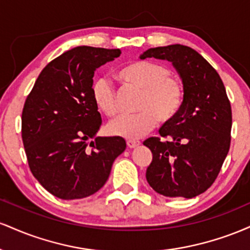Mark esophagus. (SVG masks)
<instances>
[{
	"label": "esophagus",
	"mask_w": 250,
	"mask_h": 250,
	"mask_svg": "<svg viewBox=\"0 0 250 250\" xmlns=\"http://www.w3.org/2000/svg\"><path fill=\"white\" fill-rule=\"evenodd\" d=\"M127 146H128V148H130V149L136 148L137 146H140V141H135V140H128Z\"/></svg>",
	"instance_id": "obj_1"
}]
</instances>
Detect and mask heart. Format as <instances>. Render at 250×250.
I'll use <instances>...</instances> for the list:
<instances>
[{
  "label": "heart",
  "instance_id": "heart-1",
  "mask_svg": "<svg viewBox=\"0 0 250 250\" xmlns=\"http://www.w3.org/2000/svg\"><path fill=\"white\" fill-rule=\"evenodd\" d=\"M122 82L142 89L139 100L140 113L121 115L109 122L108 131L114 136L136 140L151 130L157 123L173 120L185 101V88L176 77L170 76L166 65L150 61H137L122 67L117 73ZM91 97L104 115L119 113L116 90L110 80L100 77L91 85Z\"/></svg>",
  "mask_w": 250,
  "mask_h": 250
}]
</instances>
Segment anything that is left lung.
<instances>
[{
    "label": "left lung",
    "mask_w": 250,
    "mask_h": 250,
    "mask_svg": "<svg viewBox=\"0 0 250 250\" xmlns=\"http://www.w3.org/2000/svg\"><path fill=\"white\" fill-rule=\"evenodd\" d=\"M148 57L171 62L182 80L185 101L159 130L162 139L143 142L153 153L146 177L163 196L191 199L213 185L228 154L230 102L217 71L190 47L150 48L140 59Z\"/></svg>",
    "instance_id": "8db88e82"
}]
</instances>
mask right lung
I'll return each mask as SVG.
<instances>
[{"mask_svg":"<svg viewBox=\"0 0 250 250\" xmlns=\"http://www.w3.org/2000/svg\"><path fill=\"white\" fill-rule=\"evenodd\" d=\"M120 49L81 45L48 63L22 111V140L35 179L54 196H90L107 182L125 149L120 136L101 137V114L91 97L94 73Z\"/></svg>","mask_w":250,"mask_h":250,"instance_id":"add662e5","label":"right lung"}]
</instances>
